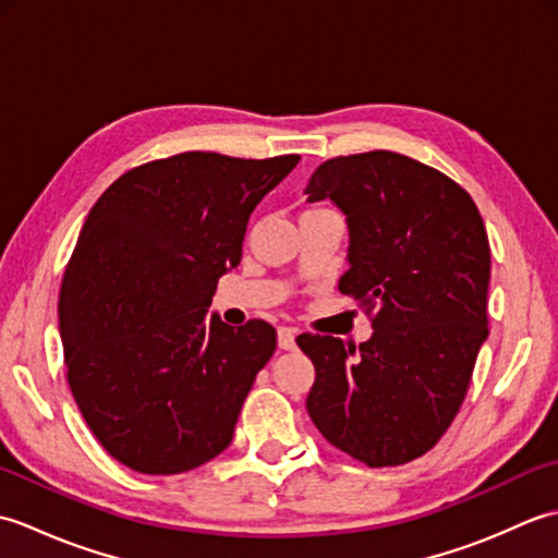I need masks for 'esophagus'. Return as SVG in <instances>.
I'll return each instance as SVG.
<instances>
[{
    "mask_svg": "<svg viewBox=\"0 0 558 558\" xmlns=\"http://www.w3.org/2000/svg\"><path fill=\"white\" fill-rule=\"evenodd\" d=\"M294 330L292 328H280L278 330V345H280V350H294V345H298V342H294Z\"/></svg>",
    "mask_w": 558,
    "mask_h": 558,
    "instance_id": "1",
    "label": "esophagus"
}]
</instances>
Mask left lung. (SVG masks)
Masks as SVG:
<instances>
[{"label": "left lung", "mask_w": 558, "mask_h": 558, "mask_svg": "<svg viewBox=\"0 0 558 558\" xmlns=\"http://www.w3.org/2000/svg\"><path fill=\"white\" fill-rule=\"evenodd\" d=\"M306 194L345 213L350 270L338 290L374 328L360 350L333 336L298 338L316 366L306 410L342 453L405 465L456 420L489 336L484 220L450 177L393 150L330 158Z\"/></svg>", "instance_id": "1"}]
</instances>
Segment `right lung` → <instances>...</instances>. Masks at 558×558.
I'll return each mask as SVG.
<instances>
[{"label":"right lung","mask_w":558,"mask_h":558,"mask_svg":"<svg viewBox=\"0 0 558 558\" xmlns=\"http://www.w3.org/2000/svg\"><path fill=\"white\" fill-rule=\"evenodd\" d=\"M300 156L186 150L114 180L90 208L59 290L66 381L108 453L180 475L230 446L276 328L206 318L240 264L248 216Z\"/></svg>","instance_id":"1"}]
</instances>
